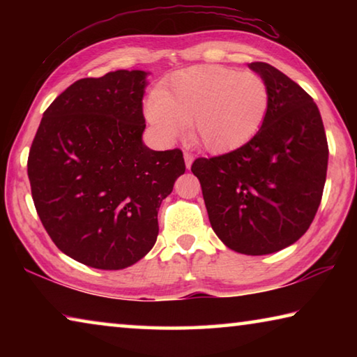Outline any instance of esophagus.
I'll return each instance as SVG.
<instances>
[{"label": "esophagus", "mask_w": 357, "mask_h": 357, "mask_svg": "<svg viewBox=\"0 0 357 357\" xmlns=\"http://www.w3.org/2000/svg\"><path fill=\"white\" fill-rule=\"evenodd\" d=\"M184 160H185V167H187V170H189V168L192 167V162H193V155L190 154V153H184Z\"/></svg>", "instance_id": "esophagus-1"}]
</instances>
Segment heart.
<instances>
[{
  "instance_id": "b5f03b06",
  "label": "heart",
  "mask_w": 357,
  "mask_h": 357,
  "mask_svg": "<svg viewBox=\"0 0 357 357\" xmlns=\"http://www.w3.org/2000/svg\"><path fill=\"white\" fill-rule=\"evenodd\" d=\"M269 108V89L253 72L193 66L144 102V116L164 140L190 124L192 138L211 153L243 146L258 134Z\"/></svg>"
}]
</instances>
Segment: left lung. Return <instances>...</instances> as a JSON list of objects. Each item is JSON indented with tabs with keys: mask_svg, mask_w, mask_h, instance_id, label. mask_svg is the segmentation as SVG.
Instances as JSON below:
<instances>
[{
	"mask_svg": "<svg viewBox=\"0 0 357 357\" xmlns=\"http://www.w3.org/2000/svg\"><path fill=\"white\" fill-rule=\"evenodd\" d=\"M269 89L258 134L244 146L197 159L211 227L228 249L269 255L294 244L315 217L328 172V140L315 102L268 63H250Z\"/></svg>",
	"mask_w": 357,
	"mask_h": 357,
	"instance_id": "left-lung-1",
	"label": "left lung"
}]
</instances>
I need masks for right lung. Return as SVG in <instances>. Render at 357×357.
I'll return each mask as SVG.
<instances>
[{
    "label": "right lung",
    "instance_id": "1",
    "mask_svg": "<svg viewBox=\"0 0 357 357\" xmlns=\"http://www.w3.org/2000/svg\"><path fill=\"white\" fill-rule=\"evenodd\" d=\"M144 70L82 78L47 108L28 155L34 206L59 250L89 268L135 264L185 172L179 149L143 143Z\"/></svg>",
    "mask_w": 357,
    "mask_h": 357
}]
</instances>
